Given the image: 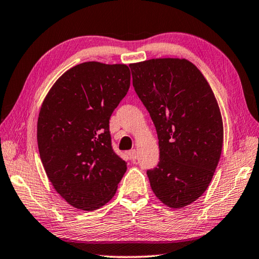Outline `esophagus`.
<instances>
[{
  "instance_id": "34e87169",
  "label": "esophagus",
  "mask_w": 259,
  "mask_h": 259,
  "mask_svg": "<svg viewBox=\"0 0 259 259\" xmlns=\"http://www.w3.org/2000/svg\"><path fill=\"white\" fill-rule=\"evenodd\" d=\"M130 159L131 160H136L137 159V156H138V151H137L136 149H131L129 153H128Z\"/></svg>"
}]
</instances>
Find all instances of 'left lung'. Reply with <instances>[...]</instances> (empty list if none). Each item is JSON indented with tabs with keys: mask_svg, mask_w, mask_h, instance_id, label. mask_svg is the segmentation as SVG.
I'll return each mask as SVG.
<instances>
[{
	"mask_svg": "<svg viewBox=\"0 0 259 259\" xmlns=\"http://www.w3.org/2000/svg\"><path fill=\"white\" fill-rule=\"evenodd\" d=\"M133 84L156 126L159 163L147 171L166 206L182 209L210 185L224 145V122L211 86L185 58L130 64Z\"/></svg>",
	"mask_w": 259,
	"mask_h": 259,
	"instance_id": "1",
	"label": "left lung"
}]
</instances>
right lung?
<instances>
[{
  "instance_id": "add662e5",
  "label": "right lung",
  "mask_w": 259,
  "mask_h": 259,
  "mask_svg": "<svg viewBox=\"0 0 259 259\" xmlns=\"http://www.w3.org/2000/svg\"><path fill=\"white\" fill-rule=\"evenodd\" d=\"M129 88L126 65L86 62L60 76L41 104L40 158L56 192L76 209L108 203L125 173L111 146L109 120Z\"/></svg>"
}]
</instances>
